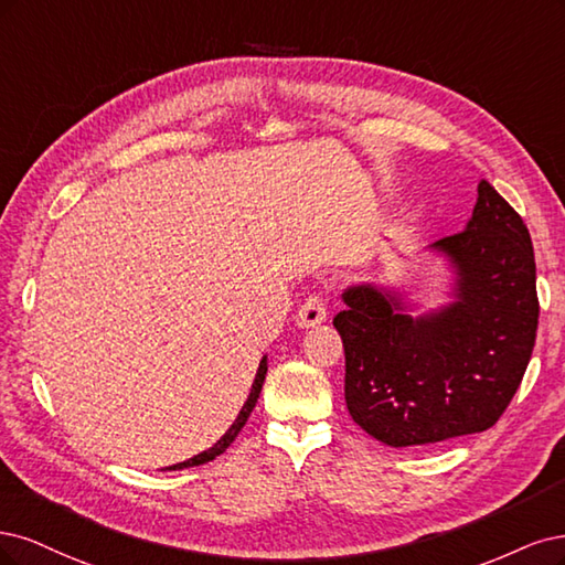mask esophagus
Returning a JSON list of instances; mask_svg holds the SVG:
<instances>
[{
	"instance_id": "34e87169",
	"label": "esophagus",
	"mask_w": 565,
	"mask_h": 565,
	"mask_svg": "<svg viewBox=\"0 0 565 565\" xmlns=\"http://www.w3.org/2000/svg\"><path fill=\"white\" fill-rule=\"evenodd\" d=\"M326 321V300L321 296H309L296 315V323L300 329H315Z\"/></svg>"
}]
</instances>
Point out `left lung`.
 I'll return each mask as SVG.
<instances>
[{
    "label": "left lung",
    "mask_w": 565,
    "mask_h": 565,
    "mask_svg": "<svg viewBox=\"0 0 565 565\" xmlns=\"http://www.w3.org/2000/svg\"><path fill=\"white\" fill-rule=\"evenodd\" d=\"M429 248L455 271L452 302L415 317L398 290L359 284L333 319L352 420L394 448L493 427L535 348L531 234L488 180L467 227Z\"/></svg>",
    "instance_id": "left-lung-1"
}]
</instances>
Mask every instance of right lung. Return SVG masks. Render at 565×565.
Wrapping results in <instances>:
<instances>
[{
    "label": "right lung",
    "mask_w": 565,
    "mask_h": 565,
    "mask_svg": "<svg viewBox=\"0 0 565 565\" xmlns=\"http://www.w3.org/2000/svg\"><path fill=\"white\" fill-rule=\"evenodd\" d=\"M265 375H267V356H263V361H260V366H258V373H256V380H253V385H250V394H248V398L244 402V406H242V411H239V415H236V420H234V425L225 431V436L221 441H217L215 446H211L209 450H204V452H199V455H194V458H190L188 462H180V465H173V469H185V467H196V465H206V462H211V460H215L217 455L221 452H225L227 450V446L236 439V434L242 431V427L246 425V420H248V415H250V411L256 408V404H258V396H260V390H263V382H265Z\"/></svg>",
    "instance_id": "add662e5"
}]
</instances>
